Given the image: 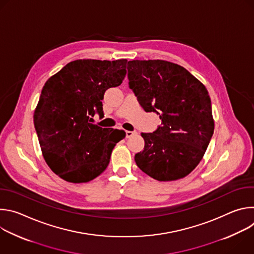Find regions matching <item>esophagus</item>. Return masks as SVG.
Here are the masks:
<instances>
[{"label": "esophagus", "instance_id": "esophagus-1", "mask_svg": "<svg viewBox=\"0 0 254 254\" xmlns=\"http://www.w3.org/2000/svg\"><path fill=\"white\" fill-rule=\"evenodd\" d=\"M137 132L136 131H130V130H127L126 131V136L128 138V137H131L133 135H135Z\"/></svg>", "mask_w": 254, "mask_h": 254}]
</instances>
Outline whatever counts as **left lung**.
<instances>
[{"instance_id":"obj_1","label":"left lung","mask_w":254,"mask_h":254,"mask_svg":"<svg viewBox=\"0 0 254 254\" xmlns=\"http://www.w3.org/2000/svg\"><path fill=\"white\" fill-rule=\"evenodd\" d=\"M127 77L143 110L162 120L156 131L141 133L144 149L134 156L136 166L161 182L188 176L214 131L206 87L184 67L159 59L128 61Z\"/></svg>"}]
</instances>
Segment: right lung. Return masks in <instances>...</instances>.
<instances>
[{"instance_id":"obj_1","label":"right lung","mask_w":254,"mask_h":254,"mask_svg":"<svg viewBox=\"0 0 254 254\" xmlns=\"http://www.w3.org/2000/svg\"><path fill=\"white\" fill-rule=\"evenodd\" d=\"M127 63V59L74 60L44 84L34 126L45 162L64 181L79 184L95 179L110 164L117 142L125 138L124 130L89 122L95 112L103 115L104 92L122 84Z\"/></svg>"}]
</instances>
